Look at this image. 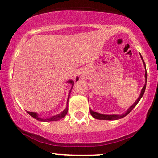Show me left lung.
<instances>
[{
	"mask_svg": "<svg viewBox=\"0 0 158 158\" xmlns=\"http://www.w3.org/2000/svg\"><path fill=\"white\" fill-rule=\"evenodd\" d=\"M140 57H141V59H142V61H143V65H144L145 70H146V73H145V80H146V81H145L144 86H143L142 90H141L140 94H139V97L137 98V100H136L135 102H134V104L132 105L131 106H130L129 108L127 109L126 112H124V113L120 114H100V113H98V112L94 111V110H92L90 108V114H91V116L94 117V118L97 119H104V120H116V119H122L124 117H126V115H128V114H129L130 112H131V110L134 109V108H135V107L137 106V104L139 102V101L140 100V99L143 97V94H144L145 90H146V81H147V72H146V64H145L142 56H141V55H140Z\"/></svg>",
	"mask_w": 158,
	"mask_h": 158,
	"instance_id": "obj_1",
	"label": "left lung"
}]
</instances>
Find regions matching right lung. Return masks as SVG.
Returning <instances> with one entry per match:
<instances>
[{
    "instance_id": "right-lung-1",
    "label": "right lung",
    "mask_w": 158,
    "mask_h": 158,
    "mask_svg": "<svg viewBox=\"0 0 158 158\" xmlns=\"http://www.w3.org/2000/svg\"><path fill=\"white\" fill-rule=\"evenodd\" d=\"M78 80H79V77H77V78H76V81H77ZM67 82L69 83V84L71 85V88H70V91H69V93H68V100H67V106H66V108H64V110H63L62 112H61V113L59 114H56V115H54V116H52V117H48V118H42V117H39V114H38V113H36V112L27 111V113L30 114V115L31 116V117H33V118H35V119H37V120H39V121H41V122H50V121H57V120H59V119L64 118L65 116H66L67 113H68L69 98H70V92H71L72 89H73V85H74V83H75V81H74L73 79H70V80L67 81Z\"/></svg>"
}]
</instances>
